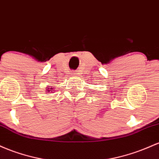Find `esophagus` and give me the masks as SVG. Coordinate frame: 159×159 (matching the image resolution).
<instances>
[{
    "label": "esophagus",
    "instance_id": "obj_1",
    "mask_svg": "<svg viewBox=\"0 0 159 159\" xmlns=\"http://www.w3.org/2000/svg\"><path fill=\"white\" fill-rule=\"evenodd\" d=\"M72 74H74V75H79V74H79V71H78V70L74 71V72H73V73H72Z\"/></svg>",
    "mask_w": 159,
    "mask_h": 159
}]
</instances>
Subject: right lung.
I'll return each instance as SVG.
<instances>
[{"label": "right lung", "mask_w": 159, "mask_h": 159, "mask_svg": "<svg viewBox=\"0 0 159 159\" xmlns=\"http://www.w3.org/2000/svg\"><path fill=\"white\" fill-rule=\"evenodd\" d=\"M46 89H47V92H52L53 88H49V87H47V88H46Z\"/></svg>", "instance_id": "right-lung-1"}]
</instances>
